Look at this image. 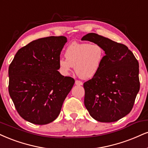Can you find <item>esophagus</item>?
<instances>
[{
    "label": "esophagus",
    "mask_w": 148,
    "mask_h": 148,
    "mask_svg": "<svg viewBox=\"0 0 148 148\" xmlns=\"http://www.w3.org/2000/svg\"><path fill=\"white\" fill-rule=\"evenodd\" d=\"M75 84L77 85H83V83H82L81 81H79V80H76Z\"/></svg>",
    "instance_id": "esophagus-1"
}]
</instances>
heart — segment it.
Segmentation results:
<instances>
[{
	"mask_svg": "<svg viewBox=\"0 0 148 148\" xmlns=\"http://www.w3.org/2000/svg\"><path fill=\"white\" fill-rule=\"evenodd\" d=\"M104 56L105 51L99 44L74 42L65 50L66 59H58V68L61 74L67 75L74 67L82 79H91L100 70Z\"/></svg>",
	"mask_w": 148,
	"mask_h": 148,
	"instance_id": "obj_1",
	"label": "heart"
}]
</instances>
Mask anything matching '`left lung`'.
Returning <instances> with one entry per match:
<instances>
[{"label":"left lung","mask_w":148,"mask_h":148,"mask_svg":"<svg viewBox=\"0 0 148 148\" xmlns=\"http://www.w3.org/2000/svg\"><path fill=\"white\" fill-rule=\"evenodd\" d=\"M81 40L99 44L106 53L100 70L83 84L85 108L98 121H117L130 112L139 91L138 60L126 45L97 34Z\"/></svg>","instance_id":"left-lung-1"}]
</instances>
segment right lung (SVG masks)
<instances>
[{"mask_svg": "<svg viewBox=\"0 0 148 148\" xmlns=\"http://www.w3.org/2000/svg\"><path fill=\"white\" fill-rule=\"evenodd\" d=\"M67 38H39L21 48L9 67V93L19 115L45 125L59 115L74 79L58 72V61Z\"/></svg>", "mask_w": 148, "mask_h": 148, "instance_id": "add662e5", "label": "right lung"}]
</instances>
